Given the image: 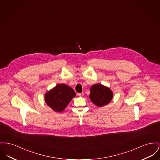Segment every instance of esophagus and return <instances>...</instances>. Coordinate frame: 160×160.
<instances>
[{
  "label": "esophagus",
  "instance_id": "1",
  "mask_svg": "<svg viewBox=\"0 0 160 160\" xmlns=\"http://www.w3.org/2000/svg\"><path fill=\"white\" fill-rule=\"evenodd\" d=\"M83 95H84V93H83V92H82V93H78V94H77V95H78V96H79V97H83Z\"/></svg>",
  "mask_w": 160,
  "mask_h": 160
}]
</instances>
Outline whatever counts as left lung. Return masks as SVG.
<instances>
[{
	"label": "left lung",
	"mask_w": 160,
	"mask_h": 160,
	"mask_svg": "<svg viewBox=\"0 0 160 160\" xmlns=\"http://www.w3.org/2000/svg\"><path fill=\"white\" fill-rule=\"evenodd\" d=\"M91 101L98 107H102L109 103L112 100L113 92L108 87L101 84L92 85L90 89Z\"/></svg>",
	"instance_id": "obj_1"
}]
</instances>
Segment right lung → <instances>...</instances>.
Masks as SVG:
<instances>
[{
	"instance_id": "1",
	"label": "right lung",
	"mask_w": 160,
	"mask_h": 160,
	"mask_svg": "<svg viewBox=\"0 0 160 160\" xmlns=\"http://www.w3.org/2000/svg\"><path fill=\"white\" fill-rule=\"evenodd\" d=\"M75 96V91L71 87L65 84H58L45 94V100L52 110L61 112Z\"/></svg>"
}]
</instances>
